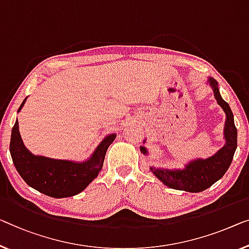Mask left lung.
<instances>
[{
  "mask_svg": "<svg viewBox=\"0 0 249 249\" xmlns=\"http://www.w3.org/2000/svg\"><path fill=\"white\" fill-rule=\"evenodd\" d=\"M207 85L213 89L214 99L226 114L224 126V146L216 153L207 159H195L185 163L183 168L164 169L150 166L151 172L166 187L185 192H201L210 188L218 180H220L231 164L233 154L237 148V128L233 122V115L228 103L222 99L218 83L213 78L207 79ZM144 140L143 143H145ZM144 155H148L147 148L140 147Z\"/></svg>",
  "mask_w": 249,
  "mask_h": 249,
  "instance_id": "left-lung-1",
  "label": "left lung"
}]
</instances>
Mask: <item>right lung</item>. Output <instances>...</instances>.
Returning <instances> with one entry per match:
<instances>
[{
	"mask_svg": "<svg viewBox=\"0 0 249 249\" xmlns=\"http://www.w3.org/2000/svg\"><path fill=\"white\" fill-rule=\"evenodd\" d=\"M27 98L18 107V113L24 106ZM115 139V133L106 135L85 161L59 160L31 153L22 141L17 120L11 133L10 153L17 171L25 183L43 195L60 199L80 194L97 178L107 148Z\"/></svg>",
	"mask_w": 249,
	"mask_h": 249,
	"instance_id": "right-lung-1",
	"label": "right lung"
}]
</instances>
